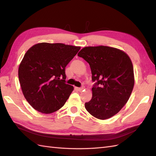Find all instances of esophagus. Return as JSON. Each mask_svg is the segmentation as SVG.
I'll use <instances>...</instances> for the list:
<instances>
[{"label":"esophagus","mask_w":156,"mask_h":156,"mask_svg":"<svg viewBox=\"0 0 156 156\" xmlns=\"http://www.w3.org/2000/svg\"><path fill=\"white\" fill-rule=\"evenodd\" d=\"M76 89H77V90H78V91H82V90H83L84 89V87H80V88H76Z\"/></svg>","instance_id":"34e87169"}]
</instances>
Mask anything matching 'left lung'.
Returning a JSON list of instances; mask_svg holds the SVG:
<instances>
[{
    "mask_svg": "<svg viewBox=\"0 0 156 156\" xmlns=\"http://www.w3.org/2000/svg\"><path fill=\"white\" fill-rule=\"evenodd\" d=\"M91 69V100L85 103L93 117L105 120L113 117L127 103L133 89V66L123 51L108 46L85 47L78 54Z\"/></svg>",
    "mask_w": 156,
    "mask_h": 156,
    "instance_id": "1",
    "label": "left lung"
}]
</instances>
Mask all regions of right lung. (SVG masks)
Listing matches in <instances>:
<instances>
[{"label": "right lung", "mask_w": 156, "mask_h": 156, "mask_svg": "<svg viewBox=\"0 0 156 156\" xmlns=\"http://www.w3.org/2000/svg\"><path fill=\"white\" fill-rule=\"evenodd\" d=\"M80 47L39 43L29 48L19 67L23 94L31 107L49 114L61 108L74 90L65 83V68Z\"/></svg>", "instance_id": "right-lung-1"}]
</instances>
